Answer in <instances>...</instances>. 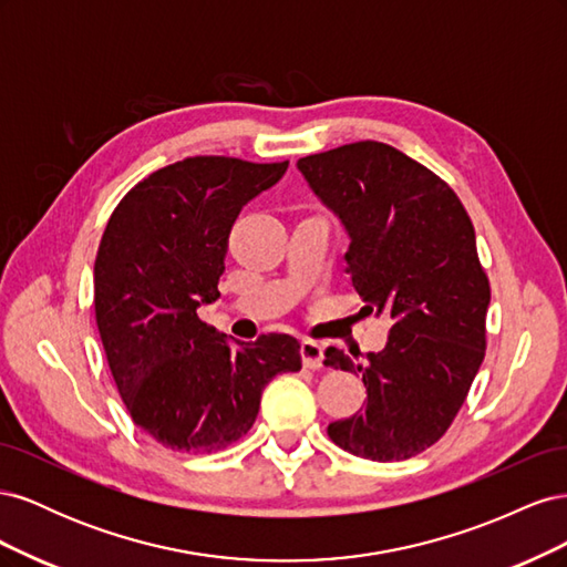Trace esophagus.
Returning a JSON list of instances; mask_svg holds the SVG:
<instances>
[{
	"label": "esophagus",
	"mask_w": 567,
	"mask_h": 567,
	"mask_svg": "<svg viewBox=\"0 0 567 567\" xmlns=\"http://www.w3.org/2000/svg\"><path fill=\"white\" fill-rule=\"evenodd\" d=\"M300 357L305 369H319L323 362V348L317 340H302L300 342Z\"/></svg>",
	"instance_id": "34e87169"
}]
</instances>
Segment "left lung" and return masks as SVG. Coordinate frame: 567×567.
<instances>
[{
    "label": "left lung",
    "instance_id": "obj_1",
    "mask_svg": "<svg viewBox=\"0 0 567 567\" xmlns=\"http://www.w3.org/2000/svg\"><path fill=\"white\" fill-rule=\"evenodd\" d=\"M298 169L350 236L362 310L392 319L385 348L364 364L326 350V367L367 385L364 409L326 433L362 458L416 456L447 433L485 359L489 279L473 221L447 182L381 142L315 153Z\"/></svg>",
    "mask_w": 567,
    "mask_h": 567
}]
</instances>
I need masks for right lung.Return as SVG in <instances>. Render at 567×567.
I'll list each match as a JSON object with an SVG mask.
<instances>
[{"instance_id":"right-lung-1","label":"right lung","mask_w":567,"mask_h":567,"mask_svg":"<svg viewBox=\"0 0 567 567\" xmlns=\"http://www.w3.org/2000/svg\"><path fill=\"white\" fill-rule=\"evenodd\" d=\"M288 167L194 156L156 169L113 210L94 262V312L132 421L163 447L210 454L241 440L265 385L300 371V342H238L198 319L219 298L227 241L244 205Z\"/></svg>"}]
</instances>
